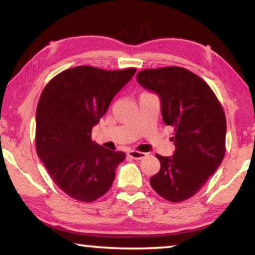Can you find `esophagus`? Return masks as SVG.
Returning a JSON list of instances; mask_svg holds the SVG:
<instances>
[{
    "label": "esophagus",
    "mask_w": 255,
    "mask_h": 255,
    "mask_svg": "<svg viewBox=\"0 0 255 255\" xmlns=\"http://www.w3.org/2000/svg\"><path fill=\"white\" fill-rule=\"evenodd\" d=\"M127 155L129 156V157L134 158V159H142V158L145 157L144 152H141V151H137V150H130V151H128Z\"/></svg>",
    "instance_id": "obj_1"
}]
</instances>
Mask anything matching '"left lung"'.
<instances>
[{
	"mask_svg": "<svg viewBox=\"0 0 255 255\" xmlns=\"http://www.w3.org/2000/svg\"><path fill=\"white\" fill-rule=\"evenodd\" d=\"M137 83L159 97L163 121L174 127L175 152L156 155L161 169L151 188L169 202L196 195L225 155L226 118L211 87L197 74L178 66L143 70Z\"/></svg>",
	"mask_w": 255,
	"mask_h": 255,
	"instance_id": "left-lung-1",
	"label": "left lung"
}]
</instances>
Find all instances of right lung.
<instances>
[{
  "label": "right lung",
  "instance_id": "1",
  "mask_svg": "<svg viewBox=\"0 0 255 255\" xmlns=\"http://www.w3.org/2000/svg\"><path fill=\"white\" fill-rule=\"evenodd\" d=\"M136 69L107 71L77 66L52 78L36 111V150L66 195L93 202L111 189L126 154L94 143L92 128Z\"/></svg>",
  "mask_w": 255,
  "mask_h": 255
}]
</instances>
